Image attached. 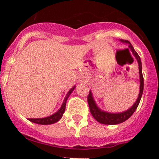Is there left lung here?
I'll use <instances>...</instances> for the list:
<instances>
[{
	"label": "left lung",
	"mask_w": 159,
	"mask_h": 159,
	"mask_svg": "<svg viewBox=\"0 0 159 159\" xmlns=\"http://www.w3.org/2000/svg\"><path fill=\"white\" fill-rule=\"evenodd\" d=\"M120 41L121 43H124L129 45V48L131 49V52H132L133 55L134 56L135 59L137 60L138 64H139V81H140V86H139V94L138 96L137 99H136L135 102L129 108V109L124 111L122 112H118V113H114V112L106 111L102 110V108H99L98 106L97 103H96L95 100L93 96L92 91L90 90V92L89 96H88V102H89L90 111H91V115L94 117V119L97 121H98L101 124L104 125H118L120 123H122L128 120L131 115H133L134 111H135L136 108L139 106V104L140 102L141 98H142V93H143L144 89V78L143 75H142V61H141L140 57L138 54V53L134 51V48L131 45V43L129 41L126 40L120 39Z\"/></svg>",
	"instance_id": "1"
}]
</instances>
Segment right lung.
<instances>
[{"label": "right lung", "mask_w": 159, "mask_h": 159, "mask_svg": "<svg viewBox=\"0 0 159 159\" xmlns=\"http://www.w3.org/2000/svg\"><path fill=\"white\" fill-rule=\"evenodd\" d=\"M75 88H76V85L73 86V87L69 90V91L67 93L66 96H65V99H64L63 101V103H62L61 106V108H59L55 113L50 115V116L45 117V118H28V120H29L30 121H31V122L36 123V124H38V125H52L54 124V123L57 122V121L62 118V116H63V114L65 111V108H66L67 100H68V98H69L70 94H71L72 91L75 89Z\"/></svg>", "instance_id": "obj_1"}]
</instances>
